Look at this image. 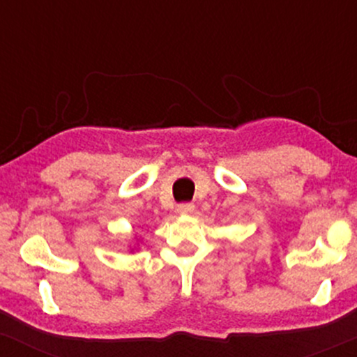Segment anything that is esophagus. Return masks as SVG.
<instances>
[{"label": "esophagus", "mask_w": 357, "mask_h": 357, "mask_svg": "<svg viewBox=\"0 0 357 357\" xmlns=\"http://www.w3.org/2000/svg\"><path fill=\"white\" fill-rule=\"evenodd\" d=\"M176 211L179 213V215H190V213L195 211V204L192 203H181L176 206Z\"/></svg>", "instance_id": "34e87169"}]
</instances>
